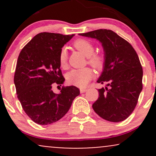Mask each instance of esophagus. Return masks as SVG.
I'll return each instance as SVG.
<instances>
[{
  "label": "esophagus",
  "mask_w": 156,
  "mask_h": 156,
  "mask_svg": "<svg viewBox=\"0 0 156 156\" xmlns=\"http://www.w3.org/2000/svg\"><path fill=\"white\" fill-rule=\"evenodd\" d=\"M87 91V89H80V93H84Z\"/></svg>",
  "instance_id": "esophagus-1"
}]
</instances>
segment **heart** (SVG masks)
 Segmentation results:
<instances>
[{
  "instance_id": "b5f03b06",
  "label": "heart",
  "mask_w": 156,
  "mask_h": 156,
  "mask_svg": "<svg viewBox=\"0 0 156 156\" xmlns=\"http://www.w3.org/2000/svg\"><path fill=\"white\" fill-rule=\"evenodd\" d=\"M73 46L85 56L88 57V62L97 69H101L104 65V58L101 55L93 54L94 45L90 41L85 39H78L73 43ZM67 53L66 48H63L58 55V62L62 68L67 67ZM94 73L92 69L84 67L81 69H73L67 74V80L69 84L79 87H84L92 78Z\"/></svg>"
}]
</instances>
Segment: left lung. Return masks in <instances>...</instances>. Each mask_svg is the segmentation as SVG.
<instances>
[{
	"label": "left lung",
	"mask_w": 156,
	"mask_h": 156,
	"mask_svg": "<svg viewBox=\"0 0 156 156\" xmlns=\"http://www.w3.org/2000/svg\"><path fill=\"white\" fill-rule=\"evenodd\" d=\"M79 35L98 40L104 51L103 72L97 82L107 85L98 89L99 98L93 103V109L105 120H125L133 112L142 90L143 70L136 52L129 42L111 30L99 29Z\"/></svg>",
	"instance_id": "obj_1"
}]
</instances>
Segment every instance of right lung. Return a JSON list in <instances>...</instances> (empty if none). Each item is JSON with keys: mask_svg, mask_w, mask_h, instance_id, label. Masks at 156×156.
<instances>
[{"mask_svg": "<svg viewBox=\"0 0 156 156\" xmlns=\"http://www.w3.org/2000/svg\"><path fill=\"white\" fill-rule=\"evenodd\" d=\"M75 34L39 33L23 48L17 59L15 82L17 98L34 122L49 125L67 114L80 90L75 86L52 90L53 83L64 81L60 69V51Z\"/></svg>", "mask_w": 156, "mask_h": 156, "instance_id": "1", "label": "right lung"}]
</instances>
